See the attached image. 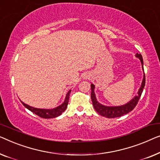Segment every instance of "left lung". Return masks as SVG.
<instances>
[{
	"instance_id": "obj_1",
	"label": "left lung",
	"mask_w": 160,
	"mask_h": 160,
	"mask_svg": "<svg viewBox=\"0 0 160 160\" xmlns=\"http://www.w3.org/2000/svg\"><path fill=\"white\" fill-rule=\"evenodd\" d=\"M136 57L139 58V59L141 60V65H142L143 70V58L142 56H141V53H136ZM145 82H146V79H145V73L143 74V79L142 81V84H141V86L139 89L138 92V95L132 98V99L130 101V102H128L126 104L123 106H120V107H106V106H103L101 103H98L96 100L95 93H94V85L91 84V100L92 103H93V106L94 109L96 112H98L100 115L103 117H106L107 118H119V117H121L124 114H126L129 113L130 112H131L132 109L136 107V106L138 103L139 98H140L141 94H142L143 90L145 86Z\"/></svg>"
}]
</instances>
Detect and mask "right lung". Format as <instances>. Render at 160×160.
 <instances>
[{
	"label": "right lung",
	"mask_w": 160,
	"mask_h": 160,
	"mask_svg": "<svg viewBox=\"0 0 160 160\" xmlns=\"http://www.w3.org/2000/svg\"><path fill=\"white\" fill-rule=\"evenodd\" d=\"M71 90L69 91L68 93H67L66 96V98H65V101L64 103H62V105H60L59 107H58L55 109H37V108H34L32 107H30L24 102H22V104H23L24 107H25L27 109L30 110L31 112L37 114L38 116L42 118H46V119H49V118H55L61 115L62 114V112L65 111V109H67V104H68L69 102V94H70Z\"/></svg>",
	"instance_id": "1"
}]
</instances>
